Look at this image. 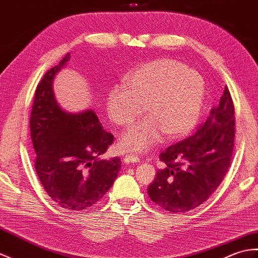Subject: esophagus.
Wrapping results in <instances>:
<instances>
[{"label":"esophagus","instance_id":"34e87169","mask_svg":"<svg viewBox=\"0 0 258 258\" xmlns=\"http://www.w3.org/2000/svg\"><path fill=\"white\" fill-rule=\"evenodd\" d=\"M123 161H124V164H134V163H139L140 161V157L137 156V155H126V156H125L124 158H123Z\"/></svg>","mask_w":258,"mask_h":258}]
</instances>
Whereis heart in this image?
I'll return each instance as SVG.
<instances>
[{
	"mask_svg": "<svg viewBox=\"0 0 258 258\" xmlns=\"http://www.w3.org/2000/svg\"><path fill=\"white\" fill-rule=\"evenodd\" d=\"M205 98V81L199 73L175 59H158L143 64L125 78L123 87H113L106 112L118 126H130L121 136L123 152H140L154 145L163 134L177 139L192 130Z\"/></svg>",
	"mask_w": 258,
	"mask_h": 258,
	"instance_id": "obj_1",
	"label": "heart"
}]
</instances>
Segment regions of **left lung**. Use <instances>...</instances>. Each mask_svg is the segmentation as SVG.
I'll return each instance as SVG.
<instances>
[{
  "mask_svg": "<svg viewBox=\"0 0 258 258\" xmlns=\"http://www.w3.org/2000/svg\"><path fill=\"white\" fill-rule=\"evenodd\" d=\"M189 139L159 155L165 164L148 185L152 201L167 211L182 213L209 199L231 164L235 136L234 105L225 86L219 104Z\"/></svg>",
  "mask_w": 258,
  "mask_h": 258,
  "instance_id": "left-lung-1",
  "label": "left lung"
}]
</instances>
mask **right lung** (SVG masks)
<instances>
[{"instance_id":"1","label":"right lung","mask_w":258,"mask_h":258,"mask_svg":"<svg viewBox=\"0 0 258 258\" xmlns=\"http://www.w3.org/2000/svg\"><path fill=\"white\" fill-rule=\"evenodd\" d=\"M70 59L48 70L35 92L29 127L37 156L35 170L58 206L80 211L95 205L114 183L121 159H101L114 136L103 130L97 114H73L61 109L53 92V78Z\"/></svg>"}]
</instances>
